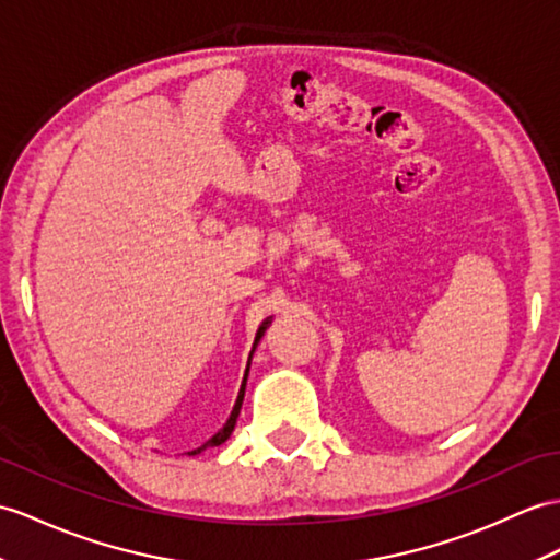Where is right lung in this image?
<instances>
[{
    "label": "right lung",
    "mask_w": 560,
    "mask_h": 560,
    "mask_svg": "<svg viewBox=\"0 0 560 560\" xmlns=\"http://www.w3.org/2000/svg\"><path fill=\"white\" fill-rule=\"evenodd\" d=\"M269 324H271V317H267L262 324H259V329H257V334H255V343H253V350H250V355H248V365H245V374H243V382H241V388H238V398H236V402H233V410H231V415H229V420L224 422V427H221L219 432H217L212 439H207L200 448H192V451H188V456H198V453H202L205 448L221 446V444H224V441L231 436L233 427H236V420H238V415H241L243 398H245V384H248V374H250V362H253V353H255V348H257L259 339H262V336H265V331H267Z\"/></svg>",
    "instance_id": "right-lung-1"
}]
</instances>
